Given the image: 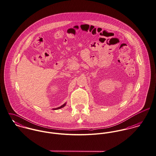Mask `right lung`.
I'll return each instance as SVG.
<instances>
[{"label": "right lung", "mask_w": 156, "mask_h": 156, "mask_svg": "<svg viewBox=\"0 0 156 156\" xmlns=\"http://www.w3.org/2000/svg\"><path fill=\"white\" fill-rule=\"evenodd\" d=\"M66 105V103L65 104H63V105H62V106H60V107H58V108H54L53 109H60V108H63Z\"/></svg>", "instance_id": "obj_1"}]
</instances>
